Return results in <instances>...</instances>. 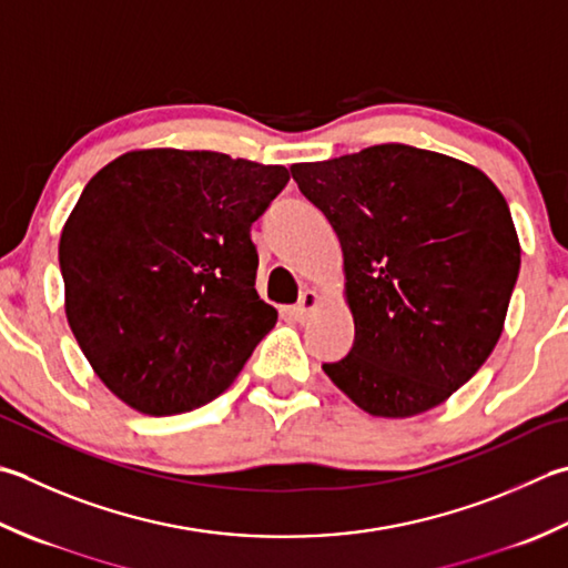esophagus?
<instances>
[{
  "mask_svg": "<svg viewBox=\"0 0 568 568\" xmlns=\"http://www.w3.org/2000/svg\"><path fill=\"white\" fill-rule=\"evenodd\" d=\"M317 305H320V295L315 291H305L303 295H300V303L293 307V317L297 322H305Z\"/></svg>",
  "mask_w": 568,
  "mask_h": 568,
  "instance_id": "1",
  "label": "esophagus"
}]
</instances>
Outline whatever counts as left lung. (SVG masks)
<instances>
[{"mask_svg":"<svg viewBox=\"0 0 568 568\" xmlns=\"http://www.w3.org/2000/svg\"><path fill=\"white\" fill-rule=\"evenodd\" d=\"M291 172L337 233L354 317L349 354L322 369L372 416L443 404L503 335L519 275L505 196L477 166L398 142Z\"/></svg>","mask_w":568,"mask_h":568,"instance_id":"1","label":"left lung"}]
</instances>
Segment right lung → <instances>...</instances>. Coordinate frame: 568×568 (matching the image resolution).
<instances>
[{
	"label": "right lung",
	"instance_id": "1",
	"mask_svg": "<svg viewBox=\"0 0 568 568\" xmlns=\"http://www.w3.org/2000/svg\"><path fill=\"white\" fill-rule=\"evenodd\" d=\"M281 164L135 150L85 184L61 231L65 317L120 402L174 416L236 379L277 313L255 293L253 221Z\"/></svg>",
	"mask_w": 568,
	"mask_h": 568
}]
</instances>
